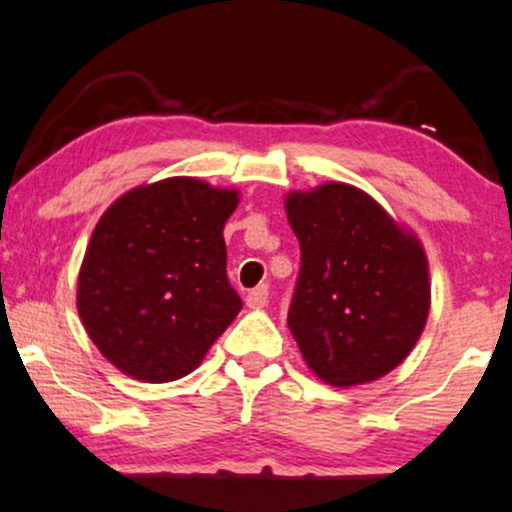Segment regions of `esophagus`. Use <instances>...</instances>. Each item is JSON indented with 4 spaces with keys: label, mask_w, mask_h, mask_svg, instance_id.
I'll return each mask as SVG.
<instances>
[{
    "label": "esophagus",
    "mask_w": 512,
    "mask_h": 512,
    "mask_svg": "<svg viewBox=\"0 0 512 512\" xmlns=\"http://www.w3.org/2000/svg\"><path fill=\"white\" fill-rule=\"evenodd\" d=\"M245 303H248V307H252V310H262V307L269 303V286H267V283L252 288V291L245 295Z\"/></svg>",
    "instance_id": "obj_1"
}]
</instances>
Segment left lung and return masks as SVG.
Listing matches in <instances>:
<instances>
[{
  "label": "left lung",
  "mask_w": 512,
  "mask_h": 512,
  "mask_svg": "<svg viewBox=\"0 0 512 512\" xmlns=\"http://www.w3.org/2000/svg\"><path fill=\"white\" fill-rule=\"evenodd\" d=\"M286 217L303 255L288 329L307 367L343 389L389 374L420 341L432 305L420 238L338 181L288 193Z\"/></svg>",
  "instance_id": "8db88e82"
}]
</instances>
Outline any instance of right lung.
<instances>
[{
    "mask_svg": "<svg viewBox=\"0 0 512 512\" xmlns=\"http://www.w3.org/2000/svg\"><path fill=\"white\" fill-rule=\"evenodd\" d=\"M240 193L171 176L123 193L78 274V315L100 353L128 377L164 384L205 360L240 312L226 276L224 224Z\"/></svg>",
    "mask_w": 512,
    "mask_h": 512,
    "instance_id": "1",
    "label": "right lung"
}]
</instances>
